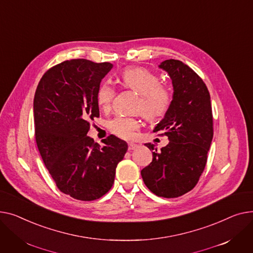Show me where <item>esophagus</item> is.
I'll return each instance as SVG.
<instances>
[{
    "label": "esophagus",
    "mask_w": 253,
    "mask_h": 253,
    "mask_svg": "<svg viewBox=\"0 0 253 253\" xmlns=\"http://www.w3.org/2000/svg\"><path fill=\"white\" fill-rule=\"evenodd\" d=\"M138 148H139V145H137V144H135V143H129V144H128V150H129V151L136 150V149H138Z\"/></svg>",
    "instance_id": "obj_1"
}]
</instances>
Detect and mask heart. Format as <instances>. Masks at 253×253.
I'll return each mask as SVG.
<instances>
[{
  "mask_svg": "<svg viewBox=\"0 0 253 253\" xmlns=\"http://www.w3.org/2000/svg\"><path fill=\"white\" fill-rule=\"evenodd\" d=\"M122 84L140 95L138 109L149 121H156L165 116L170 105L172 95L169 88L160 84V79L152 71L143 67H127L121 76ZM115 95L114 87L109 83L101 84L97 94L99 106L106 109ZM140 122L136 117L116 116L109 121V130L118 138L132 139L140 128Z\"/></svg>",
  "mask_w": 253,
  "mask_h": 253,
  "instance_id": "obj_1",
  "label": "heart"
}]
</instances>
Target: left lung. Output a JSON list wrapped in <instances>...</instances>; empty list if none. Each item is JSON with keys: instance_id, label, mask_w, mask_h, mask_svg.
Instances as JSON below:
<instances>
[{"instance_id": "obj_1", "label": "left lung", "mask_w": 253, "mask_h": 253, "mask_svg": "<svg viewBox=\"0 0 253 253\" xmlns=\"http://www.w3.org/2000/svg\"><path fill=\"white\" fill-rule=\"evenodd\" d=\"M171 79V105L153 131H163L169 143L152 152L149 166L141 170L147 188L159 197L175 198L196 186L204 170L213 137L211 95L198 74L180 60L160 63Z\"/></svg>"}]
</instances>
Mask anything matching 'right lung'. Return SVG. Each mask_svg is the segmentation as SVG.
Returning <instances> with one entry per match:
<instances>
[{
  "label": "right lung",
  "instance_id": "obj_1",
  "mask_svg": "<svg viewBox=\"0 0 253 253\" xmlns=\"http://www.w3.org/2000/svg\"><path fill=\"white\" fill-rule=\"evenodd\" d=\"M109 62L72 59L50 68L41 79L34 99L35 133L42 159L56 186L82 200L99 199L111 189L118 162L127 144L113 135L103 147L86 136L99 117L97 94Z\"/></svg>",
  "mask_w": 253,
  "mask_h": 253
}]
</instances>
